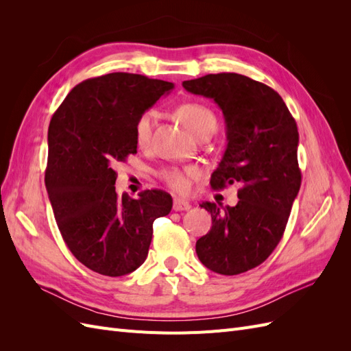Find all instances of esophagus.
Segmentation results:
<instances>
[{"instance_id": "1", "label": "esophagus", "mask_w": 351, "mask_h": 351, "mask_svg": "<svg viewBox=\"0 0 351 351\" xmlns=\"http://www.w3.org/2000/svg\"><path fill=\"white\" fill-rule=\"evenodd\" d=\"M190 208H192V205H190L187 200L174 199V202H173V209L174 210H189Z\"/></svg>"}]
</instances>
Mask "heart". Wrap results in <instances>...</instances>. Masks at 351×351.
I'll use <instances>...</instances> for the list:
<instances>
[{
  "mask_svg": "<svg viewBox=\"0 0 351 351\" xmlns=\"http://www.w3.org/2000/svg\"><path fill=\"white\" fill-rule=\"evenodd\" d=\"M178 115L182 121L186 124L187 129L192 132L196 137L210 136L217 130V115L214 111L202 104L190 102L184 104L178 108ZM158 119V112L155 110L143 111L134 123V139L141 147H147L152 141L154 127ZM197 176V169L195 167H167L159 171L167 186L171 187L176 192H186L190 184V180Z\"/></svg>",
  "mask_w": 351,
  "mask_h": 351,
  "instance_id": "b5f03b06",
  "label": "heart"
}]
</instances>
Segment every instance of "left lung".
<instances>
[{
    "mask_svg": "<svg viewBox=\"0 0 351 351\" xmlns=\"http://www.w3.org/2000/svg\"><path fill=\"white\" fill-rule=\"evenodd\" d=\"M183 88L214 99L226 119L228 143L210 187L241 184L236 206L200 205L212 227L196 241L197 258L221 275L246 272L277 247L300 190L295 120L277 92L243 74H206Z\"/></svg>",
    "mask_w": 351,
    "mask_h": 351,
    "instance_id": "left-lung-1",
    "label": "left lung"
}]
</instances>
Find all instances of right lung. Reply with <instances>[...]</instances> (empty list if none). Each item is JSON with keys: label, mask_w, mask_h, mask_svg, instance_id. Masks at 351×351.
<instances>
[{"label": "right lung", "mask_w": 351, "mask_h": 351, "mask_svg": "<svg viewBox=\"0 0 351 351\" xmlns=\"http://www.w3.org/2000/svg\"><path fill=\"white\" fill-rule=\"evenodd\" d=\"M173 88L142 74L110 73L76 84L52 115L47 192L62 240L93 272L121 277L139 268L154 221L173 208L164 190L132 199L114 187V165L137 152V117Z\"/></svg>", "instance_id": "add662e5"}]
</instances>
